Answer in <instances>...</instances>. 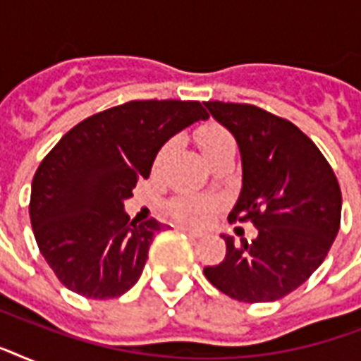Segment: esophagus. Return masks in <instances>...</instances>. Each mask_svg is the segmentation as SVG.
<instances>
[{
  "label": "esophagus",
  "instance_id": "1",
  "mask_svg": "<svg viewBox=\"0 0 361 361\" xmlns=\"http://www.w3.org/2000/svg\"><path fill=\"white\" fill-rule=\"evenodd\" d=\"M178 231L185 232L187 236H191V238H200V236H202V232L192 231V228H187V226H178Z\"/></svg>",
  "mask_w": 361,
  "mask_h": 361
}]
</instances>
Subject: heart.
<instances>
[{"label":"heart","mask_w":361,"mask_h":361,"mask_svg":"<svg viewBox=\"0 0 361 361\" xmlns=\"http://www.w3.org/2000/svg\"><path fill=\"white\" fill-rule=\"evenodd\" d=\"M236 142L232 138V135L225 127H221L217 123H208L204 125L202 130H200V147H202L206 159H209L214 153L225 149V147H234ZM174 140L166 142L157 153V159H155V164L161 166V164L170 157V153L174 152ZM215 200L206 197H183L172 200L169 206L170 214L174 219H178L180 223H187V225H204L206 221L212 217V214L215 212Z\"/></svg>","instance_id":"b5f03b06"}]
</instances>
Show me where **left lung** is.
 Returning <instances> with one entry per match:
<instances>
[{"instance_id": "8db88e82", "label": "left lung", "mask_w": 361, "mask_h": 361, "mask_svg": "<svg viewBox=\"0 0 361 361\" xmlns=\"http://www.w3.org/2000/svg\"><path fill=\"white\" fill-rule=\"evenodd\" d=\"M206 109L236 138L243 185L231 223L251 221L249 243L225 238L226 255L206 279L238 302L285 298L313 275L341 225V189L317 144L292 121L255 104L208 101Z\"/></svg>"}]
</instances>
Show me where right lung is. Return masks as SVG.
<instances>
[{
  "mask_svg": "<svg viewBox=\"0 0 361 361\" xmlns=\"http://www.w3.org/2000/svg\"><path fill=\"white\" fill-rule=\"evenodd\" d=\"M208 118L198 101H129L61 136L39 164L30 198L37 245L61 285L92 300L135 285L164 225L130 221L123 200L170 136Z\"/></svg>",
  "mask_w": 361,
  "mask_h": 361,
  "instance_id": "obj_1",
  "label": "right lung"
}]
</instances>
